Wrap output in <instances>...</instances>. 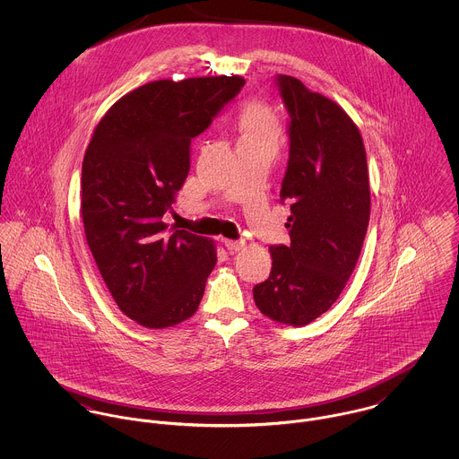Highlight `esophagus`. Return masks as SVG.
I'll return each instance as SVG.
<instances>
[{
    "mask_svg": "<svg viewBox=\"0 0 459 459\" xmlns=\"http://www.w3.org/2000/svg\"><path fill=\"white\" fill-rule=\"evenodd\" d=\"M224 242V246L228 247V251H231V253H237V251H242L244 247H246V242L244 240H222Z\"/></svg>",
    "mask_w": 459,
    "mask_h": 459,
    "instance_id": "34e87169",
    "label": "esophagus"
}]
</instances>
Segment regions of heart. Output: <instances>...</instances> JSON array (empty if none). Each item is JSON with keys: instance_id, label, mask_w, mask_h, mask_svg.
I'll return each mask as SVG.
<instances>
[{"instance_id": "b5f03b06", "label": "heart", "mask_w": 459, "mask_h": 459, "mask_svg": "<svg viewBox=\"0 0 459 459\" xmlns=\"http://www.w3.org/2000/svg\"><path fill=\"white\" fill-rule=\"evenodd\" d=\"M240 141L277 144L281 134V122L277 113L263 102H249L240 113Z\"/></svg>"}]
</instances>
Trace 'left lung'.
Wrapping results in <instances>:
<instances>
[{
    "instance_id": "obj_1",
    "label": "left lung",
    "mask_w": 459,
    "mask_h": 459,
    "mask_svg": "<svg viewBox=\"0 0 459 459\" xmlns=\"http://www.w3.org/2000/svg\"><path fill=\"white\" fill-rule=\"evenodd\" d=\"M290 115V157L281 203L291 215L290 246H272V270L253 288L264 316L302 327L339 299L369 224V177L362 135L327 97L291 75H275Z\"/></svg>"
}]
</instances>
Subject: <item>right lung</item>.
Listing matches in <instances>:
<instances>
[{
	"label": "right lung",
	"mask_w": 459,
	"mask_h": 459,
	"mask_svg": "<svg viewBox=\"0 0 459 459\" xmlns=\"http://www.w3.org/2000/svg\"><path fill=\"white\" fill-rule=\"evenodd\" d=\"M246 81H153L122 97L86 148L81 212L88 247L118 307L148 328L196 313L217 256L212 240L162 222L191 169V139Z\"/></svg>",
	"instance_id": "1"
}]
</instances>
